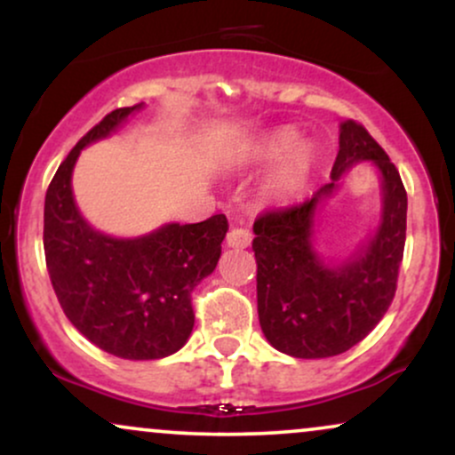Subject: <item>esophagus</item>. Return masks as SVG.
Instances as JSON below:
<instances>
[{"label": "esophagus", "mask_w": 455, "mask_h": 455, "mask_svg": "<svg viewBox=\"0 0 455 455\" xmlns=\"http://www.w3.org/2000/svg\"><path fill=\"white\" fill-rule=\"evenodd\" d=\"M250 242H252V233H250L248 228L233 227L227 235V243L231 245V248H248Z\"/></svg>", "instance_id": "34e87169"}]
</instances>
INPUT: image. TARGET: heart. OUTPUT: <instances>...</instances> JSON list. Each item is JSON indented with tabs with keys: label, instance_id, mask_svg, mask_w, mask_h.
I'll list each match as a JSON object with an SVG mask.
<instances>
[{
	"label": "heart",
	"instance_id": "b5f03b06",
	"mask_svg": "<svg viewBox=\"0 0 455 455\" xmlns=\"http://www.w3.org/2000/svg\"><path fill=\"white\" fill-rule=\"evenodd\" d=\"M299 132L295 128H278L265 134L263 139L250 149V160L254 164H274L282 157L278 169L267 177L265 190L274 201H293L306 190L315 169V151L310 145H299Z\"/></svg>",
	"mask_w": 455,
	"mask_h": 455
}]
</instances>
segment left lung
Listing matches in <instances>:
<instances>
[{
    "label": "left lung",
    "instance_id": "8db88e82",
    "mask_svg": "<svg viewBox=\"0 0 455 455\" xmlns=\"http://www.w3.org/2000/svg\"><path fill=\"white\" fill-rule=\"evenodd\" d=\"M372 159L384 180L379 231L342 266H327L311 245L315 207L355 161ZM257 306L265 338L297 359L340 355L362 342L394 301L406 242V190L398 169L362 124L344 122L331 181L310 198L254 220Z\"/></svg>",
    "mask_w": 455,
    "mask_h": 455
}]
</instances>
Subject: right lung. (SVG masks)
<instances>
[{"instance_id": "add662e5", "label": "right lung", "mask_w": 455, "mask_h": 455, "mask_svg": "<svg viewBox=\"0 0 455 455\" xmlns=\"http://www.w3.org/2000/svg\"><path fill=\"white\" fill-rule=\"evenodd\" d=\"M134 107L115 108L72 148L44 198V257L68 321L122 359H162L195 327L192 291L216 269L228 231L224 213L196 224H164L137 239H115L83 220L72 169L85 145L108 137Z\"/></svg>"}]
</instances>
